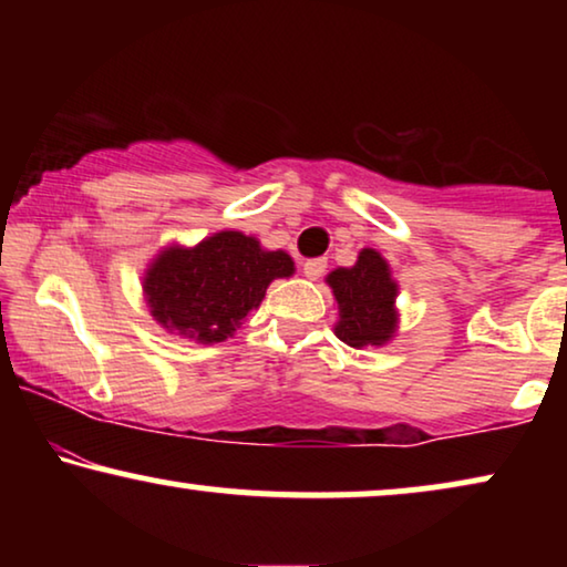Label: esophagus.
<instances>
[{"label": "esophagus", "instance_id": "obj_1", "mask_svg": "<svg viewBox=\"0 0 567 567\" xmlns=\"http://www.w3.org/2000/svg\"><path fill=\"white\" fill-rule=\"evenodd\" d=\"M324 268H328V260L315 258V260H307L305 268H301V270H305V276L309 278V281H317V278L324 274Z\"/></svg>", "mask_w": 567, "mask_h": 567}]
</instances>
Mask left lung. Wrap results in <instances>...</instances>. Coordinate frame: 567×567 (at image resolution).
<instances>
[{
	"label": "left lung",
	"instance_id": "8db88e82",
	"mask_svg": "<svg viewBox=\"0 0 567 567\" xmlns=\"http://www.w3.org/2000/svg\"><path fill=\"white\" fill-rule=\"evenodd\" d=\"M338 301L336 336L351 348L384 346L398 330V281L386 260L363 247L351 268H336L328 276Z\"/></svg>",
	"mask_w": 567,
	"mask_h": 567
}]
</instances>
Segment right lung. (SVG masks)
Instances as JSON below:
<instances>
[{"instance_id": "1", "label": "right lung", "mask_w": 567, "mask_h": 567, "mask_svg": "<svg viewBox=\"0 0 567 567\" xmlns=\"http://www.w3.org/2000/svg\"><path fill=\"white\" fill-rule=\"evenodd\" d=\"M291 274L284 250H262L255 237L224 229L196 247H165L146 268L144 297L167 332L221 343L260 307L270 281Z\"/></svg>"}]
</instances>
